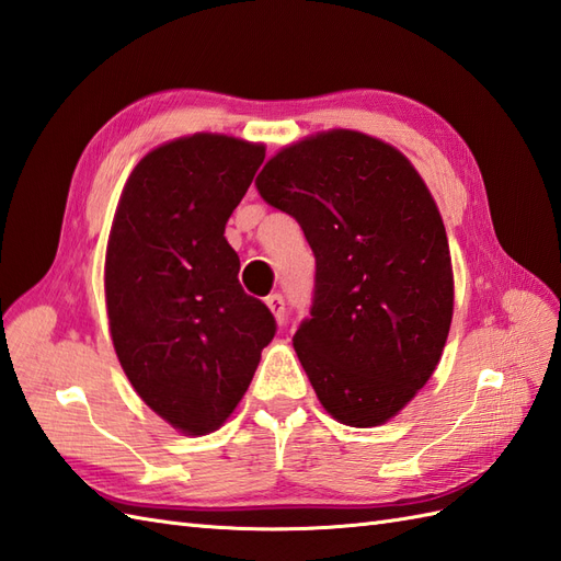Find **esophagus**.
Instances as JSON below:
<instances>
[{
	"label": "esophagus",
	"instance_id": "1",
	"mask_svg": "<svg viewBox=\"0 0 561 561\" xmlns=\"http://www.w3.org/2000/svg\"><path fill=\"white\" fill-rule=\"evenodd\" d=\"M266 305H268V309L273 311V317H276V321L283 323V321H285V299H283V295H280V293L268 295V297H266Z\"/></svg>",
	"mask_w": 561,
	"mask_h": 561
}]
</instances>
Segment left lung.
Returning <instances> with one entry per match:
<instances>
[{"label":"left lung","instance_id":"8db88e82","mask_svg":"<svg viewBox=\"0 0 561 561\" xmlns=\"http://www.w3.org/2000/svg\"><path fill=\"white\" fill-rule=\"evenodd\" d=\"M256 190L317 256L311 319L293 337L323 409L380 426L426 386L453 323L438 207L409 159L357 130L311 135L266 161Z\"/></svg>","mask_w":561,"mask_h":561}]
</instances>
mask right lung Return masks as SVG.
<instances>
[{
    "mask_svg": "<svg viewBox=\"0 0 561 561\" xmlns=\"http://www.w3.org/2000/svg\"><path fill=\"white\" fill-rule=\"evenodd\" d=\"M264 145L197 133L133 169L112 224L104 293L114 350L142 402L187 435L216 431L276 335L224 238Z\"/></svg>",
    "mask_w": 561,
    "mask_h": 561,
    "instance_id": "1",
    "label": "right lung"
}]
</instances>
